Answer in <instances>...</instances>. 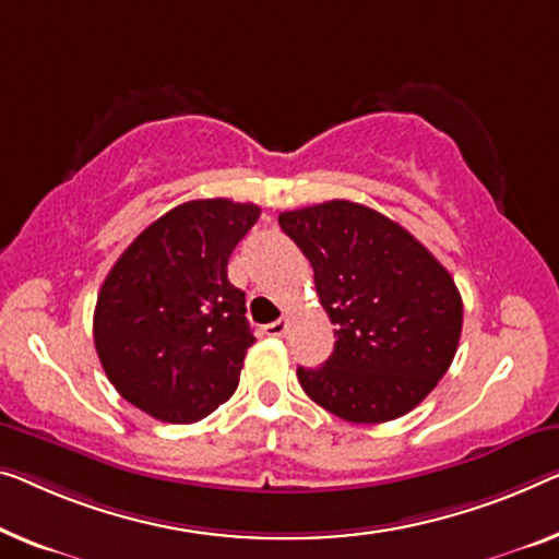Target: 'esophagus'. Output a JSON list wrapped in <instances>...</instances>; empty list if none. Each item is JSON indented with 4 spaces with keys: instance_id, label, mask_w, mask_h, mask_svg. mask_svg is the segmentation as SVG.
Here are the masks:
<instances>
[{
    "instance_id": "34e87169",
    "label": "esophagus",
    "mask_w": 559,
    "mask_h": 559,
    "mask_svg": "<svg viewBox=\"0 0 559 559\" xmlns=\"http://www.w3.org/2000/svg\"><path fill=\"white\" fill-rule=\"evenodd\" d=\"M286 331H288V319H278V321L269 323V326H263L265 336H276V338H281Z\"/></svg>"
}]
</instances>
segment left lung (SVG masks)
Wrapping results in <instances>:
<instances>
[{"label":"left lung","instance_id":"left-lung-1","mask_svg":"<svg viewBox=\"0 0 559 559\" xmlns=\"http://www.w3.org/2000/svg\"><path fill=\"white\" fill-rule=\"evenodd\" d=\"M278 223L311 261L316 294L336 326L326 364L298 366L306 394L352 424L412 412L460 346L454 278L409 230L352 200L286 211Z\"/></svg>","mask_w":559,"mask_h":559}]
</instances>
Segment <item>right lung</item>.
<instances>
[{
    "label": "right lung",
    "instance_id": "obj_1",
    "mask_svg": "<svg viewBox=\"0 0 559 559\" xmlns=\"http://www.w3.org/2000/svg\"><path fill=\"white\" fill-rule=\"evenodd\" d=\"M261 207L190 200L124 248L99 288L93 333L118 394L153 419L193 424L238 389L253 333L228 258Z\"/></svg>",
    "mask_w": 559,
    "mask_h": 559
}]
</instances>
